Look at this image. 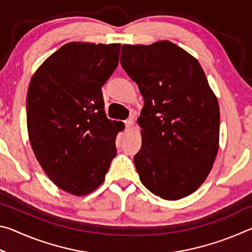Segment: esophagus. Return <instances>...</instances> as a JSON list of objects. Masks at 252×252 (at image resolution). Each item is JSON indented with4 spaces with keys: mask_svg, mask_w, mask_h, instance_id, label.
<instances>
[{
    "mask_svg": "<svg viewBox=\"0 0 252 252\" xmlns=\"http://www.w3.org/2000/svg\"><path fill=\"white\" fill-rule=\"evenodd\" d=\"M126 126L127 129H131V127L134 126V120H133V119H127V120L126 121Z\"/></svg>",
    "mask_w": 252,
    "mask_h": 252,
    "instance_id": "obj_1",
    "label": "esophagus"
}]
</instances>
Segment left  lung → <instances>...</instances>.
Returning <instances> with one entry per match:
<instances>
[{
    "label": "left lung",
    "mask_w": 252,
    "mask_h": 252,
    "mask_svg": "<svg viewBox=\"0 0 252 252\" xmlns=\"http://www.w3.org/2000/svg\"><path fill=\"white\" fill-rule=\"evenodd\" d=\"M121 65L144 99L136 120L142 147L133 159L142 185L165 200L193 193L219 150V103L203 69L167 40L125 44Z\"/></svg>",
    "instance_id": "left-lung-1"
}]
</instances>
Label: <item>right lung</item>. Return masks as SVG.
<instances>
[{"label":"right lung","instance_id":"1","mask_svg":"<svg viewBox=\"0 0 252 252\" xmlns=\"http://www.w3.org/2000/svg\"><path fill=\"white\" fill-rule=\"evenodd\" d=\"M121 44L70 42L37 67L29 85L32 150L60 189L82 197L97 189L117 156L125 125L106 118L101 88L117 69Z\"/></svg>","mask_w":252,"mask_h":252}]
</instances>
